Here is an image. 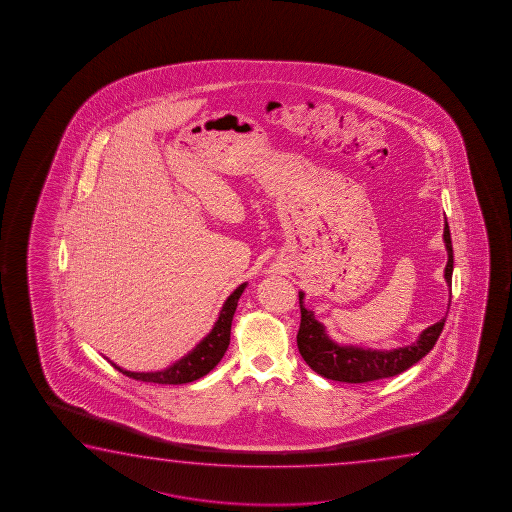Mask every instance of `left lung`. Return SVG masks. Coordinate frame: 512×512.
Wrapping results in <instances>:
<instances>
[{
  "instance_id": "obj_1",
  "label": "left lung",
  "mask_w": 512,
  "mask_h": 512,
  "mask_svg": "<svg viewBox=\"0 0 512 512\" xmlns=\"http://www.w3.org/2000/svg\"><path fill=\"white\" fill-rule=\"evenodd\" d=\"M442 242L448 252L444 279L450 288L451 274H453V247H451L450 226L446 218H444ZM299 306H301V326L297 333L299 353L315 373L333 382H374V380L390 378L407 371L434 349L435 342L441 335L446 322V315H444L441 321L421 331L416 342L408 346L396 347V349H373V347L335 342L328 335L326 326L315 319V312L304 306V292H299Z\"/></svg>"
}]
</instances>
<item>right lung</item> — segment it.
Instances as JSON below:
<instances>
[{
  "label": "right lung",
  "mask_w": 512,
  "mask_h": 512,
  "mask_svg": "<svg viewBox=\"0 0 512 512\" xmlns=\"http://www.w3.org/2000/svg\"><path fill=\"white\" fill-rule=\"evenodd\" d=\"M247 285L249 283H242L234 288L233 294L229 295L222 304L217 322L213 324L208 335L202 338L199 344L188 351L186 355L181 356L179 360H175L174 364L168 365L165 369L141 373V371H127L120 365L111 362L109 358H107V362H111L114 369H118L120 373L129 376L132 380H138V382L182 385V383L199 380L202 376H206L211 369H215L218 362L222 360V356L226 355L229 340H231V322H233L234 312L238 306V299Z\"/></svg>",
  "instance_id": "right-lung-1"
}]
</instances>
